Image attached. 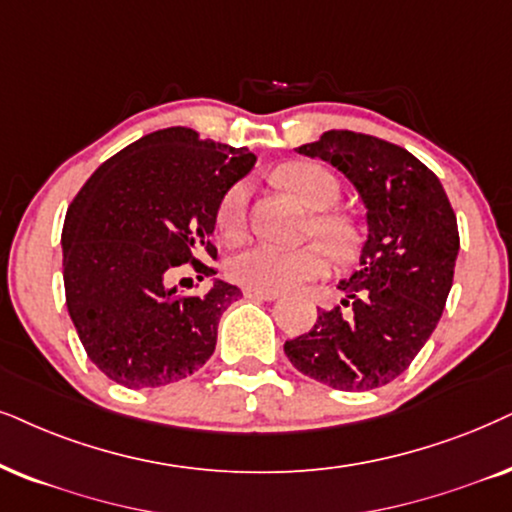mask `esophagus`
<instances>
[{
	"mask_svg": "<svg viewBox=\"0 0 512 512\" xmlns=\"http://www.w3.org/2000/svg\"><path fill=\"white\" fill-rule=\"evenodd\" d=\"M243 295L250 297V300H278V297H281V293H274V290H255V288H245Z\"/></svg>",
	"mask_w": 512,
	"mask_h": 512,
	"instance_id": "obj_1",
	"label": "esophagus"
}]
</instances>
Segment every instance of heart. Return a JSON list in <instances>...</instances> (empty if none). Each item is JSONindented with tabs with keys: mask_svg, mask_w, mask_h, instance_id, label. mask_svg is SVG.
Returning <instances> with one entry per match:
<instances>
[{
	"mask_svg": "<svg viewBox=\"0 0 512 512\" xmlns=\"http://www.w3.org/2000/svg\"><path fill=\"white\" fill-rule=\"evenodd\" d=\"M278 181L295 193L307 208L321 210L312 217L309 231L326 241L335 255H347L354 248V226L335 212H323L340 196V184L326 167L316 163H290L278 170ZM250 189L245 181H236L219 200L217 226L224 236L243 234L248 222ZM331 252L323 243H307L300 248H281L267 241H252L234 250L226 260L231 281L255 290H293L328 274Z\"/></svg>",
	"mask_w": 512,
	"mask_h": 512,
	"instance_id": "heart-1",
	"label": "heart"
}]
</instances>
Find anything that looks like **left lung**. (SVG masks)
I'll list each match as a JSON object with an SVG mask.
<instances>
[{
  "label": "left lung",
  "instance_id": "obj_1",
  "mask_svg": "<svg viewBox=\"0 0 512 512\" xmlns=\"http://www.w3.org/2000/svg\"><path fill=\"white\" fill-rule=\"evenodd\" d=\"M297 153L345 174L366 205L359 269L340 283L342 307L319 309L309 333L288 340L290 364L345 392L375 390L409 368L435 331L454 283L461 238L437 174L401 146L331 129Z\"/></svg>",
  "mask_w": 512,
  "mask_h": 512
}]
</instances>
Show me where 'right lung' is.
Wrapping results in <instances>:
<instances>
[{
  "label": "right lung",
  "instance_id": "add662e5",
  "mask_svg": "<svg viewBox=\"0 0 512 512\" xmlns=\"http://www.w3.org/2000/svg\"><path fill=\"white\" fill-rule=\"evenodd\" d=\"M252 165L248 148L167 127L108 158L73 198L61 234L68 314L113 383L170 385L212 357L219 316L241 288L215 281L205 295H181L172 281L189 262L217 274L196 255L217 257L219 200Z\"/></svg>",
  "mask_w": 512,
  "mask_h": 512
}]
</instances>
